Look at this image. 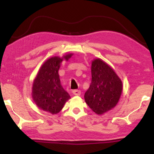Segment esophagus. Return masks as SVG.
Returning <instances> with one entry per match:
<instances>
[{"label": "esophagus", "mask_w": 154, "mask_h": 154, "mask_svg": "<svg viewBox=\"0 0 154 154\" xmlns=\"http://www.w3.org/2000/svg\"><path fill=\"white\" fill-rule=\"evenodd\" d=\"M72 93H73V94L75 96H79L81 94V91L79 90H73L72 91Z\"/></svg>", "instance_id": "34e87169"}]
</instances>
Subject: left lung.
<instances>
[{
  "mask_svg": "<svg viewBox=\"0 0 154 154\" xmlns=\"http://www.w3.org/2000/svg\"><path fill=\"white\" fill-rule=\"evenodd\" d=\"M91 75L85 100L93 112L101 115L116 106L122 92V82L113 69L100 58L93 60Z\"/></svg>",
  "mask_w": 154,
  "mask_h": 154,
  "instance_id": "left-lung-1",
  "label": "left lung"
}]
</instances>
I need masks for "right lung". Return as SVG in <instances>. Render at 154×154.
<instances>
[{
	"label": "right lung",
	"mask_w": 154,
	"mask_h": 154,
	"mask_svg": "<svg viewBox=\"0 0 154 154\" xmlns=\"http://www.w3.org/2000/svg\"><path fill=\"white\" fill-rule=\"evenodd\" d=\"M73 55L68 54L62 57H50L41 66L34 80L32 90V99L40 109L52 114H57L71 99L61 86L58 71L61 62L68 61Z\"/></svg>",
	"instance_id": "1"
}]
</instances>
